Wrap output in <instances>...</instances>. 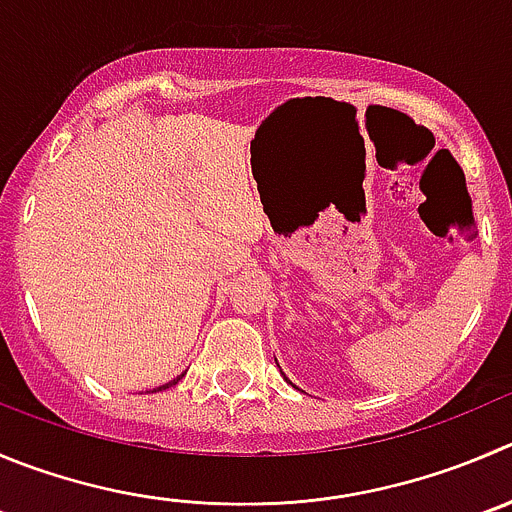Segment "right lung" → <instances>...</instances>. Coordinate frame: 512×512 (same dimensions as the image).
I'll list each match as a JSON object with an SVG mask.
<instances>
[{
	"instance_id": "right-lung-1",
	"label": "right lung",
	"mask_w": 512,
	"mask_h": 512,
	"mask_svg": "<svg viewBox=\"0 0 512 512\" xmlns=\"http://www.w3.org/2000/svg\"><path fill=\"white\" fill-rule=\"evenodd\" d=\"M175 382H178V379H173V382H168V384H175ZM168 384H163V387H158V389H165V387H168Z\"/></svg>"
}]
</instances>
